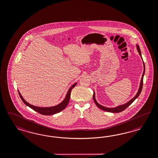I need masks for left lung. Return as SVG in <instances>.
Segmentation results:
<instances>
[{
  "mask_svg": "<svg viewBox=\"0 0 158 158\" xmlns=\"http://www.w3.org/2000/svg\"><path fill=\"white\" fill-rule=\"evenodd\" d=\"M136 46H137V51H138V52H139V54L140 55L141 57L142 58V57H141V51H140V48H139V46H138L137 44L136 45ZM142 59H143V58H142ZM143 74L142 78H141V82H140V85H139V91H138L137 94L135 96L134 98H133L131 100H130L129 102H127V103H126L125 104H123V105H120V106H116V107H115V108H107V107H105V106H102V105H100V104L97 102L96 98H95V93H94L93 97V100L94 101V102L96 103L97 106L99 108H100L101 110H104V111L109 112H112V113H119V112H120L124 110H125L126 108H127L131 104H132V102L139 96V94H140V93H141V90H142V89H143V75H144V73H145V64H144V62H143Z\"/></svg>",
  "mask_w": 158,
  "mask_h": 158,
  "instance_id": "obj_1",
  "label": "left lung"
}]
</instances>
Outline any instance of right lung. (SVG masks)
<instances>
[{
	"label": "right lung",
	"mask_w": 158,
	"mask_h": 158,
	"mask_svg": "<svg viewBox=\"0 0 158 158\" xmlns=\"http://www.w3.org/2000/svg\"><path fill=\"white\" fill-rule=\"evenodd\" d=\"M77 83H75V84H73L68 90V93H67V95L65 98H64V100L62 101V102L59 104L58 105H56L54 106H52V107H39V106H36L34 105H31L30 104H29L28 102H27L25 100L24 98L21 95L19 91V97L21 98V99L23 101L24 104L27 106H28L29 108H31V109H32L33 110L36 111L37 112H38L39 114L44 115H51L57 114L58 112H61V110H64L66 106H67L69 101L70 99V96H71V92L72 90V89L73 87H75V86L77 85Z\"/></svg>",
	"instance_id": "1"
}]
</instances>
